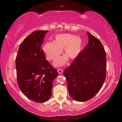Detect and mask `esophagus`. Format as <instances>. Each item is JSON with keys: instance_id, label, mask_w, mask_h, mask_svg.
Here are the masks:
<instances>
[{"instance_id": "34e87169", "label": "esophagus", "mask_w": 122, "mask_h": 122, "mask_svg": "<svg viewBox=\"0 0 122 122\" xmlns=\"http://www.w3.org/2000/svg\"><path fill=\"white\" fill-rule=\"evenodd\" d=\"M57 72H58V73L60 74H62L63 73V71L62 69H57Z\"/></svg>"}]
</instances>
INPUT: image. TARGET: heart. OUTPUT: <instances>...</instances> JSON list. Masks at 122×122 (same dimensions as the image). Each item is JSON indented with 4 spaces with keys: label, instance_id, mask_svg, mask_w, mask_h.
Segmentation results:
<instances>
[{
    "label": "heart",
    "instance_id": "obj_1",
    "mask_svg": "<svg viewBox=\"0 0 122 122\" xmlns=\"http://www.w3.org/2000/svg\"><path fill=\"white\" fill-rule=\"evenodd\" d=\"M82 41L78 36L71 34H58L55 36L54 42H48L42 47L47 58L50 61H54L61 54L64 49V54L71 59L76 58L82 50ZM67 57L63 56L57 60L55 65L60 66L67 61Z\"/></svg>",
    "mask_w": 122,
    "mask_h": 122
}]
</instances>
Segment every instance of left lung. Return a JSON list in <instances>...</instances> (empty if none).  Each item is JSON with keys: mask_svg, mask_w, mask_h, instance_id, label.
I'll return each mask as SVG.
<instances>
[{"mask_svg": "<svg viewBox=\"0 0 122 122\" xmlns=\"http://www.w3.org/2000/svg\"><path fill=\"white\" fill-rule=\"evenodd\" d=\"M88 44L63 71L69 93L78 102L92 99L100 91L106 77V52L102 43L86 32Z\"/></svg>", "mask_w": 122, "mask_h": 122, "instance_id": "1", "label": "left lung"}]
</instances>
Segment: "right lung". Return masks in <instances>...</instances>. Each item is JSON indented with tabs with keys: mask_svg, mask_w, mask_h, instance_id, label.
<instances>
[{
	"mask_svg": "<svg viewBox=\"0 0 122 122\" xmlns=\"http://www.w3.org/2000/svg\"><path fill=\"white\" fill-rule=\"evenodd\" d=\"M48 32L38 30L29 35L20 44L15 59L19 88L27 97L38 103L50 98L53 81L58 75L41 48Z\"/></svg>",
	"mask_w": 122,
	"mask_h": 122,
	"instance_id": "obj_1",
	"label": "right lung"
}]
</instances>
